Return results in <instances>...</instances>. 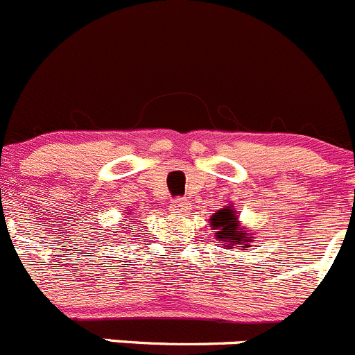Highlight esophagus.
I'll list each match as a JSON object with an SVG mask.
<instances>
[{"label":"esophagus","mask_w":355,"mask_h":355,"mask_svg":"<svg viewBox=\"0 0 355 355\" xmlns=\"http://www.w3.org/2000/svg\"><path fill=\"white\" fill-rule=\"evenodd\" d=\"M171 210H173L174 214H188L189 210H191V203L186 198H178L171 203Z\"/></svg>","instance_id":"obj_1"}]
</instances>
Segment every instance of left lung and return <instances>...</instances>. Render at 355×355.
<instances>
[{"instance_id":"left-lung-1","label":"left lung","mask_w":355,"mask_h":355,"mask_svg":"<svg viewBox=\"0 0 355 355\" xmlns=\"http://www.w3.org/2000/svg\"><path fill=\"white\" fill-rule=\"evenodd\" d=\"M210 227L216 231V240L219 241L220 247L226 248H236L240 250H247L250 247V241H254L252 233H248V227L241 224L240 217L236 216L233 207H224V209L217 210L212 217L209 219Z\"/></svg>"}]
</instances>
